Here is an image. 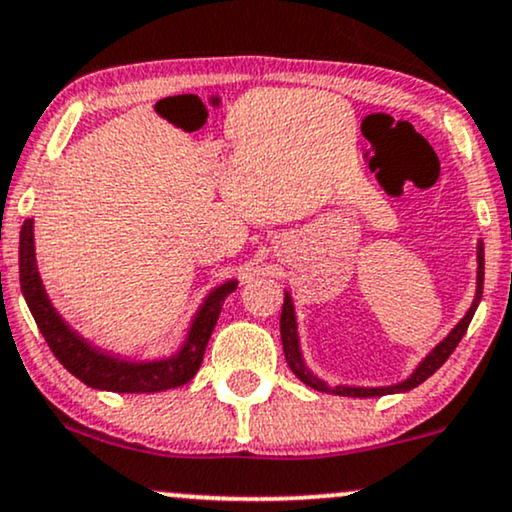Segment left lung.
Wrapping results in <instances>:
<instances>
[{
	"mask_svg": "<svg viewBox=\"0 0 512 512\" xmlns=\"http://www.w3.org/2000/svg\"><path fill=\"white\" fill-rule=\"evenodd\" d=\"M482 288H484V248L479 245V272H477V300H474L470 310H467V315L460 319V324L455 326V329L448 334L446 341H441L439 346H436L432 353L427 355V360L422 362L420 367L415 369V374L408 381H403V384L398 386H386V389H350V386H336V389H331L336 393V396H350V398H374V396H386V393H398V391H410L415 389V386H420L424 379H429L432 374L439 369L443 362L451 357V353L455 348H458L460 338L465 336L467 326H470L472 317H474V310H477V303L482 300ZM281 343H283V355H286V362L288 367L293 369V374L298 377L303 384L312 386V389L317 391H329V386L324 384V381H319L312 377L310 372H307L303 360H300V350H298V336H295V317H293V305H291V298H283V307H281Z\"/></svg>",
	"mask_w": 512,
	"mask_h": 512,
	"instance_id": "1",
	"label": "left lung"
}]
</instances>
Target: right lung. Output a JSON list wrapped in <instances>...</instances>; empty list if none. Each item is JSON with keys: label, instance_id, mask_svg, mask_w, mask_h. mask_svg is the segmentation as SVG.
Instances as JSON below:
<instances>
[{"label": "right lung", "instance_id": "add662e5", "mask_svg": "<svg viewBox=\"0 0 512 512\" xmlns=\"http://www.w3.org/2000/svg\"><path fill=\"white\" fill-rule=\"evenodd\" d=\"M18 276H21V291L26 295V303L33 312L35 324L40 334L45 336L49 350L64 365L73 377L92 389L119 391V393H155L176 389V386L188 384L202 365L205 348L212 336L214 324H217L221 303L229 298L236 283H224L207 298L205 307L197 315L193 329H190L186 348L176 357L164 362H152V365H128V362L114 360L97 353L88 343L80 341L73 331L61 322V317L49 305L42 283L35 267L33 252V221H26L21 229V245H18Z\"/></svg>", "mask_w": 512, "mask_h": 512}]
</instances>
